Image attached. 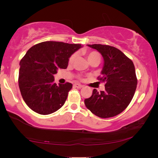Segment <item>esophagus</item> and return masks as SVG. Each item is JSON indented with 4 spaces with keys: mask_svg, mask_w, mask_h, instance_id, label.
<instances>
[{
    "mask_svg": "<svg viewBox=\"0 0 158 158\" xmlns=\"http://www.w3.org/2000/svg\"><path fill=\"white\" fill-rule=\"evenodd\" d=\"M74 86L75 88H81L83 87V85H82L81 84H79V83H75Z\"/></svg>",
    "mask_w": 158,
    "mask_h": 158,
    "instance_id": "1",
    "label": "esophagus"
}]
</instances>
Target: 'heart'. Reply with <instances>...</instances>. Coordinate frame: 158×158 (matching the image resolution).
Listing matches in <instances>:
<instances>
[{
	"label": "heart",
	"mask_w": 158,
	"mask_h": 158,
	"mask_svg": "<svg viewBox=\"0 0 158 158\" xmlns=\"http://www.w3.org/2000/svg\"><path fill=\"white\" fill-rule=\"evenodd\" d=\"M85 55L86 57H87V59L89 62L90 63L91 62H94V61H98V62H100L101 60V55L100 54H99L98 52L96 51H89V52H85ZM75 58V54H73L69 58V63H72V62L74 61ZM79 78H81V77L79 76Z\"/></svg>",
	"instance_id": "b5f03b06"
}]
</instances>
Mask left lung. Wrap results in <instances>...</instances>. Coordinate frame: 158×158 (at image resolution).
<instances>
[{
	"label": "left lung",
	"mask_w": 158,
	"mask_h": 158,
	"mask_svg": "<svg viewBox=\"0 0 158 158\" xmlns=\"http://www.w3.org/2000/svg\"><path fill=\"white\" fill-rule=\"evenodd\" d=\"M103 57L104 64L98 81L105 82L104 91L93 90L92 96L84 101L85 106L101 118L113 117L130 103L137 85L133 62L122 51L104 44H88Z\"/></svg>",
	"instance_id": "left-lung-1"
}]
</instances>
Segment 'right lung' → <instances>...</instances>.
<instances>
[{
  "label": "right lung",
  "instance_id": "add662e5",
  "mask_svg": "<svg viewBox=\"0 0 158 158\" xmlns=\"http://www.w3.org/2000/svg\"><path fill=\"white\" fill-rule=\"evenodd\" d=\"M82 47L79 44L43 42L31 47L20 61L19 86L27 105L36 113L47 115L64 105L72 83H54L58 69H66L68 60Z\"/></svg>",
  "mask_w": 158,
  "mask_h": 158
}]
</instances>
